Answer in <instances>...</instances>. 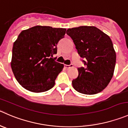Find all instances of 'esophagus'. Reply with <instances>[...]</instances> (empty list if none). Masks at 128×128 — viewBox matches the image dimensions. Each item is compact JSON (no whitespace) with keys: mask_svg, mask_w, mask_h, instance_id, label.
<instances>
[{"mask_svg":"<svg viewBox=\"0 0 128 128\" xmlns=\"http://www.w3.org/2000/svg\"><path fill=\"white\" fill-rule=\"evenodd\" d=\"M73 67V64H70L69 65H67V64H65V68H70Z\"/></svg>","mask_w":128,"mask_h":128,"instance_id":"obj_1","label":"esophagus"}]
</instances>
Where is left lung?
<instances>
[{
  "mask_svg": "<svg viewBox=\"0 0 128 128\" xmlns=\"http://www.w3.org/2000/svg\"><path fill=\"white\" fill-rule=\"evenodd\" d=\"M66 34L72 38L84 67L78 68L79 74L72 81L73 88L84 94L102 91L112 78L116 56L110 37L94 26L68 28Z\"/></svg>",
  "mask_w": 128,
  "mask_h": 128,
  "instance_id": "left-lung-1",
  "label": "left lung"
}]
</instances>
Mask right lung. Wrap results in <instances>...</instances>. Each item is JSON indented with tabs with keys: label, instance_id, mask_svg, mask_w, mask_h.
Masks as SVG:
<instances>
[{
	"label": "right lung",
	"instance_id": "add662e5",
	"mask_svg": "<svg viewBox=\"0 0 128 128\" xmlns=\"http://www.w3.org/2000/svg\"><path fill=\"white\" fill-rule=\"evenodd\" d=\"M66 29L37 26L22 30L14 43L11 68L18 82L27 90L42 92L55 84L64 64L52 58Z\"/></svg>",
	"mask_w": 128,
	"mask_h": 128
}]
</instances>
